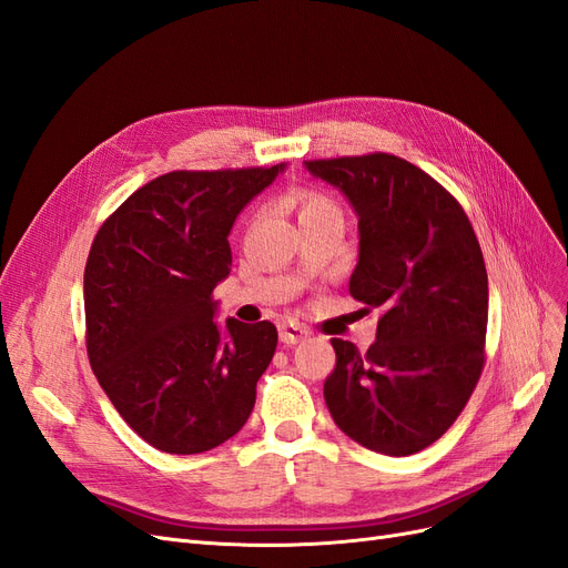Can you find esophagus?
<instances>
[{
  "label": "esophagus",
  "mask_w": 568,
  "mask_h": 568,
  "mask_svg": "<svg viewBox=\"0 0 568 568\" xmlns=\"http://www.w3.org/2000/svg\"><path fill=\"white\" fill-rule=\"evenodd\" d=\"M307 334L311 332H307L305 326L298 322H282L280 324V341L286 343V346H294V343L303 341Z\"/></svg>",
  "instance_id": "obj_1"
}]
</instances>
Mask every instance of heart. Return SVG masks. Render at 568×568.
<instances>
[{
    "instance_id": "heart-1",
    "label": "heart",
    "mask_w": 568,
    "mask_h": 568,
    "mask_svg": "<svg viewBox=\"0 0 568 568\" xmlns=\"http://www.w3.org/2000/svg\"><path fill=\"white\" fill-rule=\"evenodd\" d=\"M291 201L296 203L301 220L307 215H317V213H338L336 201L329 194H324V192H320V189H313V186L296 189V192L291 194Z\"/></svg>"
}]
</instances>
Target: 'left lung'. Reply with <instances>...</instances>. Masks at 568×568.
<instances>
[{"label": "left lung", "instance_id": "1", "mask_svg": "<svg viewBox=\"0 0 568 568\" xmlns=\"http://www.w3.org/2000/svg\"><path fill=\"white\" fill-rule=\"evenodd\" d=\"M305 168L353 203L359 257L348 288L367 311L382 307L367 353L332 338L326 407L365 448L415 455L455 424L486 365L488 274L476 232L448 189L393 153Z\"/></svg>", "mask_w": 568, "mask_h": 568}]
</instances>
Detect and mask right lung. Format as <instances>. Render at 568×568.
I'll return each instance as SVG.
<instances>
[{
	"label": "right lung",
	"instance_id": "add662e5",
	"mask_svg": "<svg viewBox=\"0 0 568 568\" xmlns=\"http://www.w3.org/2000/svg\"><path fill=\"white\" fill-rule=\"evenodd\" d=\"M280 170H173L130 194L94 236L84 265L90 365L156 450H213L255 405L277 326L227 320L222 334L213 291L232 267L236 215Z\"/></svg>",
	"mask_w": 568,
	"mask_h": 568
}]
</instances>
